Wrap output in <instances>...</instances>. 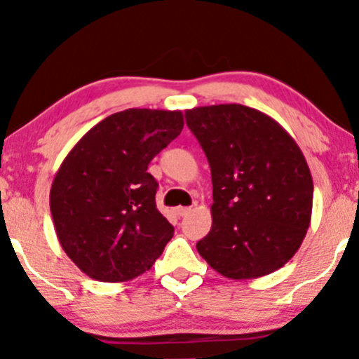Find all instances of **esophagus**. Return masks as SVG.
<instances>
[{"mask_svg": "<svg viewBox=\"0 0 359 359\" xmlns=\"http://www.w3.org/2000/svg\"><path fill=\"white\" fill-rule=\"evenodd\" d=\"M175 212H177V216H187L189 212H191V208H177L175 209Z\"/></svg>", "mask_w": 359, "mask_h": 359, "instance_id": "1", "label": "esophagus"}]
</instances>
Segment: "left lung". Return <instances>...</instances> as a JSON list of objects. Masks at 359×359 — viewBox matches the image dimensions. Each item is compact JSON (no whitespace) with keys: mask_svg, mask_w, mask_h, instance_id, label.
Returning <instances> with one entry per match:
<instances>
[{"mask_svg":"<svg viewBox=\"0 0 359 359\" xmlns=\"http://www.w3.org/2000/svg\"><path fill=\"white\" fill-rule=\"evenodd\" d=\"M211 167L212 226L197 241L209 266L233 280L282 269L311 224L314 184L295 140L243 104L185 111Z\"/></svg>","mask_w":359,"mask_h":359,"instance_id":"left-lung-1","label":"left lung"}]
</instances>
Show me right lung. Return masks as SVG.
<instances>
[{
	"mask_svg": "<svg viewBox=\"0 0 359 359\" xmlns=\"http://www.w3.org/2000/svg\"><path fill=\"white\" fill-rule=\"evenodd\" d=\"M182 128V111H119L64 158L50 189L52 219L60 246L88 277H138L172 240L174 226L156 209L158 184L147 170Z\"/></svg>",
	"mask_w": 359,
	"mask_h": 359,
	"instance_id": "add662e5",
	"label": "right lung"
}]
</instances>
